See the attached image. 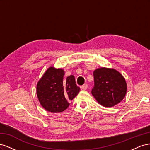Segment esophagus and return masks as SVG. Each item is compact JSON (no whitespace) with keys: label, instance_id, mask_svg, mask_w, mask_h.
I'll return each instance as SVG.
<instances>
[{"label":"esophagus","instance_id":"1","mask_svg":"<svg viewBox=\"0 0 150 150\" xmlns=\"http://www.w3.org/2000/svg\"><path fill=\"white\" fill-rule=\"evenodd\" d=\"M88 84H84L83 86H81V89H86L88 88Z\"/></svg>","mask_w":150,"mask_h":150}]
</instances>
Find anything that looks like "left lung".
I'll return each instance as SVG.
<instances>
[{
  "label": "left lung",
  "mask_w": 150,
  "mask_h": 150,
  "mask_svg": "<svg viewBox=\"0 0 150 150\" xmlns=\"http://www.w3.org/2000/svg\"><path fill=\"white\" fill-rule=\"evenodd\" d=\"M94 86L91 93L96 101L105 107H112L120 103L126 93V83L119 72L101 67L93 72Z\"/></svg>",
  "instance_id": "obj_1"
}]
</instances>
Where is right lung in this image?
Masks as SVG:
<instances>
[{
	"mask_svg": "<svg viewBox=\"0 0 150 150\" xmlns=\"http://www.w3.org/2000/svg\"><path fill=\"white\" fill-rule=\"evenodd\" d=\"M64 71L49 67L37 85V95L42 106L51 112H61L69 106L79 92L75 78L71 75L64 79Z\"/></svg>",
	"mask_w": 150,
	"mask_h": 150,
	"instance_id": "add662e5",
	"label": "right lung"
}]
</instances>
